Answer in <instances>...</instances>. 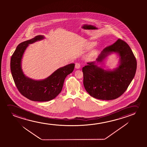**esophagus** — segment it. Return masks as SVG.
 Here are the masks:
<instances>
[{
    "label": "esophagus",
    "instance_id": "obj_1",
    "mask_svg": "<svg viewBox=\"0 0 147 147\" xmlns=\"http://www.w3.org/2000/svg\"><path fill=\"white\" fill-rule=\"evenodd\" d=\"M80 67L81 65L79 63H75V68L78 69L80 68Z\"/></svg>",
    "mask_w": 147,
    "mask_h": 147
}]
</instances>
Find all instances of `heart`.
<instances>
[{"label":"heart","instance_id":"1","mask_svg":"<svg viewBox=\"0 0 147 147\" xmlns=\"http://www.w3.org/2000/svg\"><path fill=\"white\" fill-rule=\"evenodd\" d=\"M96 45V42H90L88 43V44L87 45V48L90 49L92 48L93 47H94ZM97 54V50L96 49H94L93 50L91 51V52L89 53L88 55V58L92 59L93 57L95 55Z\"/></svg>","mask_w":147,"mask_h":147}]
</instances>
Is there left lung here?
<instances>
[{
    "mask_svg": "<svg viewBox=\"0 0 147 147\" xmlns=\"http://www.w3.org/2000/svg\"><path fill=\"white\" fill-rule=\"evenodd\" d=\"M113 52H117L120 57L117 68L107 71L97 66ZM87 64L82 68L85 89L90 96L101 100H113L123 94L135 77L137 65L131 48L120 38L104 49L96 61Z\"/></svg>",
    "mask_w": 147,
    "mask_h": 147,
    "instance_id": "1",
    "label": "left lung"
}]
</instances>
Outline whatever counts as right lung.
I'll return each mask as SVG.
<instances>
[{"mask_svg": "<svg viewBox=\"0 0 147 147\" xmlns=\"http://www.w3.org/2000/svg\"><path fill=\"white\" fill-rule=\"evenodd\" d=\"M44 38L43 36L38 35L21 42L16 47L10 60L11 72L17 88L24 96L34 101H48L55 98L62 90L65 79L74 69V63L67 65L42 80H34L26 76L21 67L24 51L28 45Z\"/></svg>", "mask_w": 147, "mask_h": 147, "instance_id": "1", "label": "right lung"}]
</instances>
